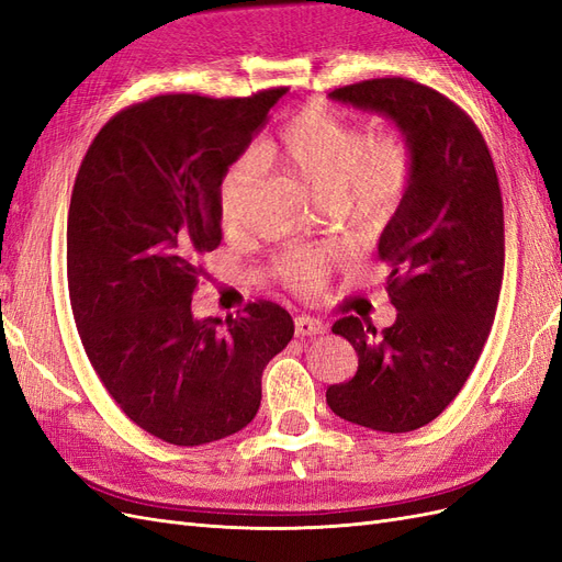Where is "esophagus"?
<instances>
[{"label": "esophagus", "mask_w": 562, "mask_h": 562, "mask_svg": "<svg viewBox=\"0 0 562 562\" xmlns=\"http://www.w3.org/2000/svg\"><path fill=\"white\" fill-rule=\"evenodd\" d=\"M326 333V323L314 316H297L295 318V335L297 337H316Z\"/></svg>", "instance_id": "34e87169"}]
</instances>
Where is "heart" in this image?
<instances>
[{
	"label": "heart",
	"instance_id": "b5f03b06",
	"mask_svg": "<svg viewBox=\"0 0 562 562\" xmlns=\"http://www.w3.org/2000/svg\"><path fill=\"white\" fill-rule=\"evenodd\" d=\"M258 161L333 203L363 232L382 229L398 213L415 178V151L403 133L368 135L363 126L321 105L300 110L277 138L262 143ZM255 178L258 168L250 159H241L227 171L220 190L225 223L239 217ZM326 269L328 258L323 255H300L285 260L279 274L297 291H314Z\"/></svg>",
	"mask_w": 562,
	"mask_h": 562
}]
</instances>
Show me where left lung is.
Wrapping results in <instances>:
<instances>
[{
	"label": "left lung",
	"mask_w": 562,
	"mask_h": 562,
	"mask_svg": "<svg viewBox=\"0 0 562 562\" xmlns=\"http://www.w3.org/2000/svg\"><path fill=\"white\" fill-rule=\"evenodd\" d=\"M330 98L396 124L415 151V178L378 241L396 321L382 333L356 316L335 323L359 370L328 386L326 401L366 429L415 431L454 401L495 321L504 277L497 171L469 114L417 81L368 79Z\"/></svg>",
	"instance_id": "obj_1"
}]
</instances>
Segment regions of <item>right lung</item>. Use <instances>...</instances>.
I'll return each instance as SVG.
<instances>
[{"instance_id": "add662e5", "label": "right lung", "mask_w": 562, "mask_h": 562, "mask_svg": "<svg viewBox=\"0 0 562 562\" xmlns=\"http://www.w3.org/2000/svg\"><path fill=\"white\" fill-rule=\"evenodd\" d=\"M285 93L149 98L100 128L77 173L67 285L81 345L126 417L166 443L241 431L295 333L274 302L192 314L203 255L223 241L220 187Z\"/></svg>"}]
</instances>
